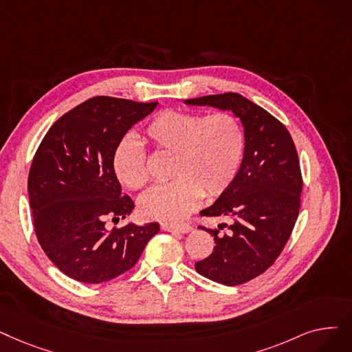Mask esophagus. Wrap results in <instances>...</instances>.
Returning a JSON list of instances; mask_svg holds the SVG:
<instances>
[{"label": "esophagus", "mask_w": 352, "mask_h": 352, "mask_svg": "<svg viewBox=\"0 0 352 352\" xmlns=\"http://www.w3.org/2000/svg\"><path fill=\"white\" fill-rule=\"evenodd\" d=\"M161 228L164 232L170 233H190L192 230V226L188 223H181V224H173V223H161Z\"/></svg>", "instance_id": "1"}]
</instances>
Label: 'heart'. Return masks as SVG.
I'll return each mask as SVG.
<instances>
[{
    "label": "heart",
    "mask_w": 352,
    "mask_h": 352,
    "mask_svg": "<svg viewBox=\"0 0 352 352\" xmlns=\"http://www.w3.org/2000/svg\"><path fill=\"white\" fill-rule=\"evenodd\" d=\"M144 140L157 154L171 157L174 178L145 194L140 211L151 220L188 216L204 194L221 195L236 179L246 151V132L230 112L201 113L165 109L151 119ZM113 171L122 186L138 191L151 179L148 160L140 144L122 140L113 154Z\"/></svg>",
    "instance_id": "heart-1"
}]
</instances>
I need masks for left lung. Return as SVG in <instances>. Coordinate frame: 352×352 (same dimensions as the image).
I'll use <instances>...</instances> for the list:
<instances>
[{
  "label": "left lung",
  "mask_w": 352,
  "mask_h": 352,
  "mask_svg": "<svg viewBox=\"0 0 352 352\" xmlns=\"http://www.w3.org/2000/svg\"><path fill=\"white\" fill-rule=\"evenodd\" d=\"M186 103L230 109L246 132V151L233 184L200 211L203 217L228 223L216 230L200 226L214 236L216 246L195 263V270L210 280L226 286L246 283L276 262L298 219L303 181L294 140L280 120L239 94Z\"/></svg>",
  "instance_id": "left-lung-1"
}]
</instances>
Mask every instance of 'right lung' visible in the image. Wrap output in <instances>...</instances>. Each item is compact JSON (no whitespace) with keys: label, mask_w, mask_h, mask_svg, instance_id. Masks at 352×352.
Listing matches in <instances>:
<instances>
[{"label":"right lung","mask_w":352,"mask_h":352,"mask_svg":"<svg viewBox=\"0 0 352 352\" xmlns=\"http://www.w3.org/2000/svg\"><path fill=\"white\" fill-rule=\"evenodd\" d=\"M95 96L58 118L44 135L28 174L37 240L66 276L83 283L112 280L132 269L158 223L108 230L135 208L122 195L113 154L124 135L157 108Z\"/></svg>","instance_id":"add662e5"}]
</instances>
